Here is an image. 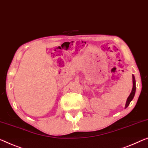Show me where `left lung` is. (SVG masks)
<instances>
[{
  "label": "left lung",
  "instance_id": "1",
  "mask_svg": "<svg viewBox=\"0 0 148 148\" xmlns=\"http://www.w3.org/2000/svg\"><path fill=\"white\" fill-rule=\"evenodd\" d=\"M132 82H133V87H132V90L130 94L129 97L127 99L126 103V105H125V108H126L128 107V105L130 103V102L132 101V99H134L135 95V92H136V80H135V77L134 75H132Z\"/></svg>",
  "mask_w": 148,
  "mask_h": 148
}]
</instances>
